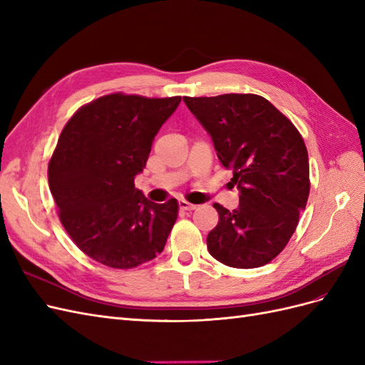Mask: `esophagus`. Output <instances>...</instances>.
I'll return each mask as SVG.
<instances>
[{
  "label": "esophagus",
  "mask_w": 365,
  "mask_h": 365,
  "mask_svg": "<svg viewBox=\"0 0 365 365\" xmlns=\"http://www.w3.org/2000/svg\"><path fill=\"white\" fill-rule=\"evenodd\" d=\"M178 205H180V208L182 210V212H192V210L196 208L195 204H190V202H187V201H184V200H181V201L178 202Z\"/></svg>",
  "instance_id": "34e87169"
}]
</instances>
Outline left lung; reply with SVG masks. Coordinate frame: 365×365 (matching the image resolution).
Instances as JSON below:
<instances>
[{
  "mask_svg": "<svg viewBox=\"0 0 365 365\" xmlns=\"http://www.w3.org/2000/svg\"><path fill=\"white\" fill-rule=\"evenodd\" d=\"M212 137L219 161L233 170L239 207L215 204L217 225L207 236L212 256L227 267L259 268L288 244L309 196V158L300 132L256 94L184 97Z\"/></svg>",
  "mask_w": 365,
  "mask_h": 365,
  "instance_id": "left-lung-1",
  "label": "left lung"
}]
</instances>
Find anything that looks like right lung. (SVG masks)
I'll return each instance as SVG.
<instances>
[{
    "label": "right lung",
    "instance_id": "1",
    "mask_svg": "<svg viewBox=\"0 0 365 365\" xmlns=\"http://www.w3.org/2000/svg\"><path fill=\"white\" fill-rule=\"evenodd\" d=\"M180 102V96L109 94L82 106L65 125L48 164V185L63 228L93 260L129 269L164 250L178 201L152 202L134 180Z\"/></svg>",
    "mask_w": 365,
    "mask_h": 365
}]
</instances>
